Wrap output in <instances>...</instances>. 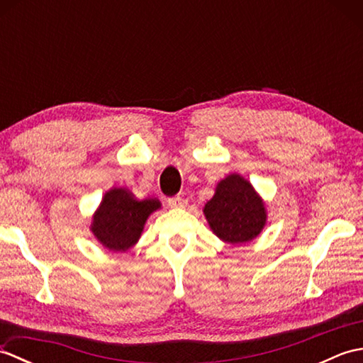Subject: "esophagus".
<instances>
[{
  "label": "esophagus",
  "mask_w": 363,
  "mask_h": 363,
  "mask_svg": "<svg viewBox=\"0 0 363 363\" xmlns=\"http://www.w3.org/2000/svg\"><path fill=\"white\" fill-rule=\"evenodd\" d=\"M168 206L169 207H186L187 206V199L186 198H182V196H172V198H168Z\"/></svg>",
  "instance_id": "34e87169"
}]
</instances>
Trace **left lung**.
Returning <instances> with one entry per match:
<instances>
[{
  "label": "left lung",
  "mask_w": 363,
  "mask_h": 363,
  "mask_svg": "<svg viewBox=\"0 0 363 363\" xmlns=\"http://www.w3.org/2000/svg\"><path fill=\"white\" fill-rule=\"evenodd\" d=\"M204 215L213 233L233 245L257 237L267 220L262 199L238 174H230L218 184L213 198L204 207Z\"/></svg>",
  "instance_id": "1"
}]
</instances>
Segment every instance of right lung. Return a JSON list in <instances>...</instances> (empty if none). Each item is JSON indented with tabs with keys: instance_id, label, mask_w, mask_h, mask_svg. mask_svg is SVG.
I'll return each instance as SVG.
<instances>
[{
	"instance_id": "obj_1",
	"label": "right lung",
	"mask_w": 363,
	"mask_h": 363,
	"mask_svg": "<svg viewBox=\"0 0 363 363\" xmlns=\"http://www.w3.org/2000/svg\"><path fill=\"white\" fill-rule=\"evenodd\" d=\"M159 207L157 199L137 201L125 189L109 190L95 213L91 230L106 248L126 251L137 243L146 218Z\"/></svg>"
}]
</instances>
